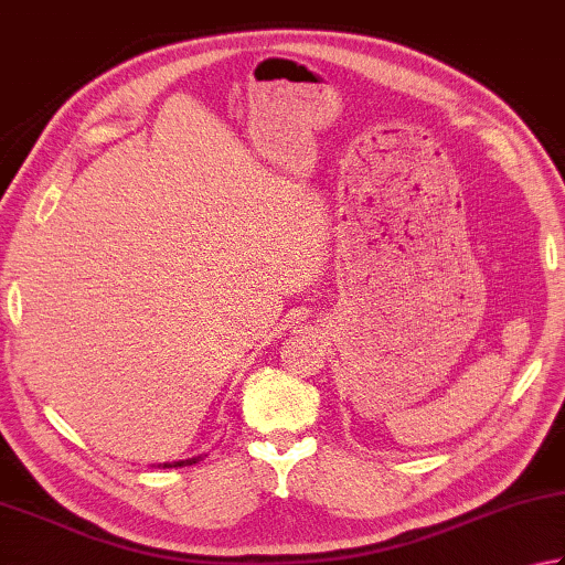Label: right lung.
Wrapping results in <instances>:
<instances>
[{
	"label": "right lung",
	"instance_id": "add662e5",
	"mask_svg": "<svg viewBox=\"0 0 565 565\" xmlns=\"http://www.w3.org/2000/svg\"><path fill=\"white\" fill-rule=\"evenodd\" d=\"M194 461H200V457H194V459H182V461H166V465H162V469H170V467H182V465H194Z\"/></svg>",
	"mask_w": 565,
	"mask_h": 565
}]
</instances>
